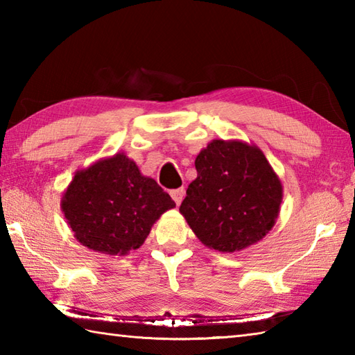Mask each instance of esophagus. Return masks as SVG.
I'll list each match as a JSON object with an SVG mask.
<instances>
[{
	"instance_id": "esophagus-1",
	"label": "esophagus",
	"mask_w": 355,
	"mask_h": 355,
	"mask_svg": "<svg viewBox=\"0 0 355 355\" xmlns=\"http://www.w3.org/2000/svg\"><path fill=\"white\" fill-rule=\"evenodd\" d=\"M171 197H172L173 201H175V205L180 206V205H182L183 198H184V189H183V187H180V189L171 191Z\"/></svg>"
}]
</instances>
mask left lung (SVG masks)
<instances>
[{"label": "left lung", "mask_w": 355, "mask_h": 355, "mask_svg": "<svg viewBox=\"0 0 355 355\" xmlns=\"http://www.w3.org/2000/svg\"><path fill=\"white\" fill-rule=\"evenodd\" d=\"M195 168L180 214L206 247L239 252L273 229L284 187L258 146L215 139L200 150Z\"/></svg>", "instance_id": "1"}]
</instances>
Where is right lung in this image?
Here are the masks:
<instances>
[{
  "mask_svg": "<svg viewBox=\"0 0 355 355\" xmlns=\"http://www.w3.org/2000/svg\"><path fill=\"white\" fill-rule=\"evenodd\" d=\"M173 207L169 195L125 153L74 172L61 198L78 243L110 256L140 248L158 218Z\"/></svg>",
  "mask_w": 355,
  "mask_h": 355,
  "instance_id": "obj_1",
  "label": "right lung"
}]
</instances>
